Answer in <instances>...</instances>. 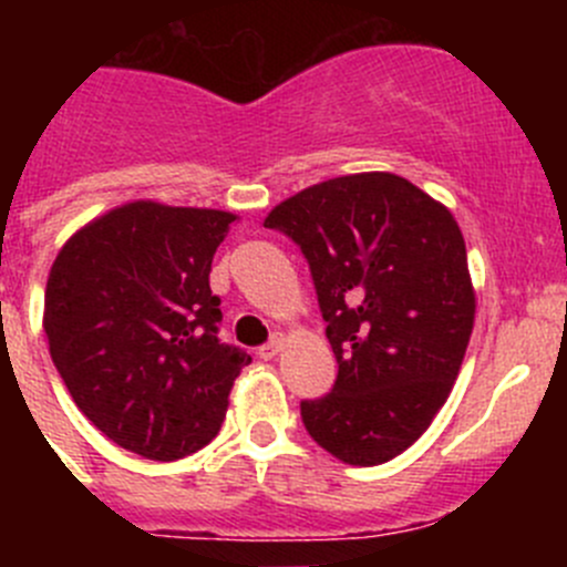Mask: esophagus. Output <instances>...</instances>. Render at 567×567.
Masks as SVG:
<instances>
[{"label": "esophagus", "instance_id": "34e87169", "mask_svg": "<svg viewBox=\"0 0 567 567\" xmlns=\"http://www.w3.org/2000/svg\"><path fill=\"white\" fill-rule=\"evenodd\" d=\"M279 348H282V337H271V340H268L266 346L257 348V357H260V359H274L279 353Z\"/></svg>", "mask_w": 567, "mask_h": 567}]
</instances>
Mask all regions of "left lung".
<instances>
[{"mask_svg":"<svg viewBox=\"0 0 567 567\" xmlns=\"http://www.w3.org/2000/svg\"><path fill=\"white\" fill-rule=\"evenodd\" d=\"M266 227L305 255L337 359L331 392L301 400L307 433L351 466L392 461L444 405L472 337L458 221L405 177L362 173L285 199Z\"/></svg>","mask_w":567,"mask_h":567,"instance_id":"8db88e82","label":"left lung"}]
</instances>
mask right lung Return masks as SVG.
I'll return each instance as SVG.
<instances>
[{
	"label": "right lung",
	"instance_id": "right-lung-1",
	"mask_svg": "<svg viewBox=\"0 0 567 567\" xmlns=\"http://www.w3.org/2000/svg\"><path fill=\"white\" fill-rule=\"evenodd\" d=\"M236 216L128 203L79 230L45 282L54 368L84 416L147 461H177L219 433L251 357L219 340L210 262Z\"/></svg>",
	"mask_w": 567,
	"mask_h": 567
}]
</instances>
